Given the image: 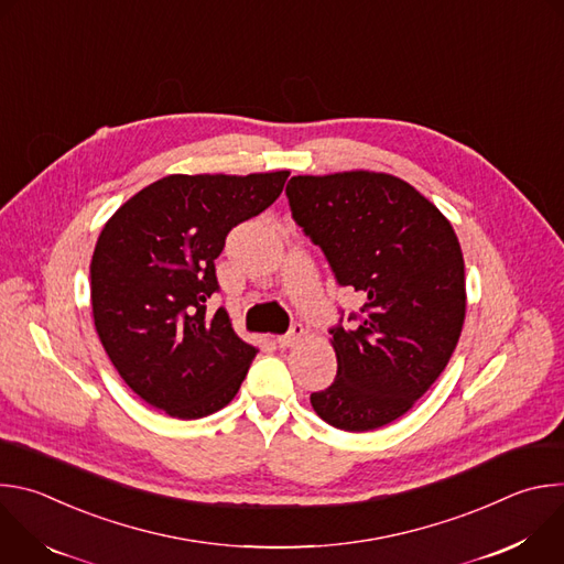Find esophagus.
<instances>
[{
	"instance_id": "1",
	"label": "esophagus",
	"mask_w": 564,
	"mask_h": 564,
	"mask_svg": "<svg viewBox=\"0 0 564 564\" xmlns=\"http://www.w3.org/2000/svg\"><path fill=\"white\" fill-rule=\"evenodd\" d=\"M303 335H305L303 326H301V324H294L288 335L276 337V346H279V348H292V346H296V344L303 339Z\"/></svg>"
}]
</instances>
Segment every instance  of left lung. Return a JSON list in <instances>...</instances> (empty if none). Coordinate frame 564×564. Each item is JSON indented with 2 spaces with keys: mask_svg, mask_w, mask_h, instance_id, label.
<instances>
[{
  "mask_svg": "<svg viewBox=\"0 0 564 564\" xmlns=\"http://www.w3.org/2000/svg\"><path fill=\"white\" fill-rule=\"evenodd\" d=\"M285 194L339 285L366 296L359 326L333 330L337 379L310 404L335 429H381L415 406L459 341L466 279L457 234L413 185L381 172L294 176Z\"/></svg>",
  "mask_w": 564,
  "mask_h": 564,
  "instance_id": "left-lung-1",
  "label": "left lung"
}]
</instances>
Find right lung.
Segmentation results:
<instances>
[{
	"instance_id": "right-lung-1",
	"label": "right lung",
	"mask_w": 564,
	"mask_h": 564,
	"mask_svg": "<svg viewBox=\"0 0 564 564\" xmlns=\"http://www.w3.org/2000/svg\"><path fill=\"white\" fill-rule=\"evenodd\" d=\"M290 172L172 174L105 223L91 259L96 333L124 383L170 417L198 420L227 406L259 348L240 339L214 261L225 236L268 209Z\"/></svg>"
}]
</instances>
